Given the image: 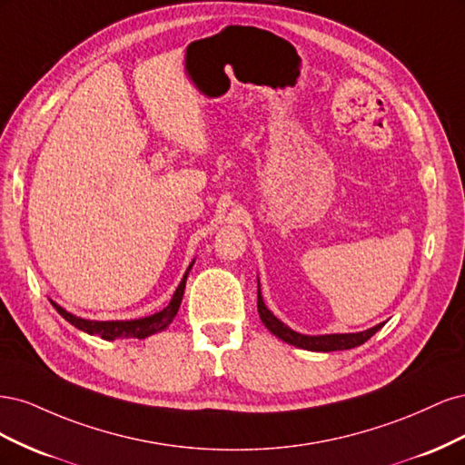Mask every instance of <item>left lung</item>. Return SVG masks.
Instances as JSON below:
<instances>
[{"label":"left lung","mask_w":465,"mask_h":465,"mask_svg":"<svg viewBox=\"0 0 465 465\" xmlns=\"http://www.w3.org/2000/svg\"><path fill=\"white\" fill-rule=\"evenodd\" d=\"M258 312H260V320L265 323V328L270 330L275 337L279 340H283L285 343H291L294 347H301L306 351H322V353H330V351H345V349H353L362 345L367 340L384 326L382 323H378V326L371 328V330H364L359 333H330V335H304L291 330L289 326H285L283 322L277 320L270 311H267V306L263 304L262 299V291H260V279H258Z\"/></svg>","instance_id":"1"}]
</instances>
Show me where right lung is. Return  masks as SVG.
<instances>
[{
    "mask_svg": "<svg viewBox=\"0 0 465 465\" xmlns=\"http://www.w3.org/2000/svg\"><path fill=\"white\" fill-rule=\"evenodd\" d=\"M193 262L190 263V267L186 270L184 277H182L178 289L174 291L171 302H168L161 312H154L151 316H145V318H137V320H116V322H94V320H85V318H79V316H74L72 312L64 311L62 306L54 304L55 311H58L60 316H64L72 326H75L77 330L81 331H87L89 335H98L103 337V340H118V337H137V340H145V337L157 333V331H163L168 323H171L178 312L180 308V302H182V297H184V289H186V279H188V273L192 270Z\"/></svg>",
    "mask_w": 465,
    "mask_h": 465,
    "instance_id": "right-lung-1",
    "label": "right lung"
}]
</instances>
